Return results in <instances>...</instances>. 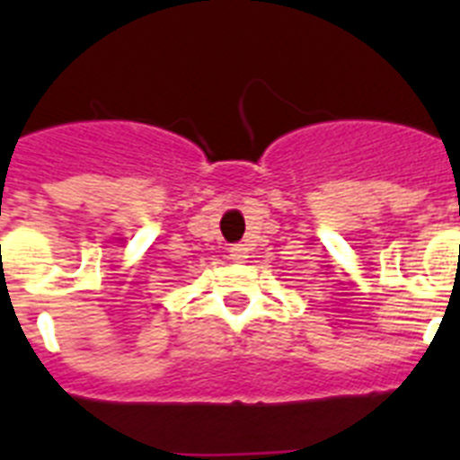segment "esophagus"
Listing matches in <instances>:
<instances>
[{
  "label": "esophagus",
  "instance_id": "34e87169",
  "mask_svg": "<svg viewBox=\"0 0 460 460\" xmlns=\"http://www.w3.org/2000/svg\"><path fill=\"white\" fill-rule=\"evenodd\" d=\"M246 258H249V246L246 243H234V246H230V260L243 262Z\"/></svg>",
  "mask_w": 460,
  "mask_h": 460
}]
</instances>
